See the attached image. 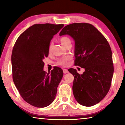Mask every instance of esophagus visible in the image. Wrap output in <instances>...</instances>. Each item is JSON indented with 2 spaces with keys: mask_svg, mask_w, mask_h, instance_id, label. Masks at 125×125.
Returning a JSON list of instances; mask_svg holds the SVG:
<instances>
[{
  "mask_svg": "<svg viewBox=\"0 0 125 125\" xmlns=\"http://www.w3.org/2000/svg\"><path fill=\"white\" fill-rule=\"evenodd\" d=\"M63 73H64V74L67 73L68 72V71L67 69H63Z\"/></svg>",
  "mask_w": 125,
  "mask_h": 125,
  "instance_id": "esophagus-1",
  "label": "esophagus"
}]
</instances>
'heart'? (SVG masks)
<instances>
[{
	"instance_id": "obj_1",
	"label": "heart",
	"mask_w": 125,
	"mask_h": 125,
	"mask_svg": "<svg viewBox=\"0 0 125 125\" xmlns=\"http://www.w3.org/2000/svg\"><path fill=\"white\" fill-rule=\"evenodd\" d=\"M60 41L61 43L62 44V45L64 46H66L68 43H71V40L69 39V37L67 36H63L60 38ZM52 45L51 43L49 45V47H48V52L50 53L52 51ZM70 57L69 56H66L64 57L61 58L57 61V64L58 65H60V66H65L67 64L68 61L69 60Z\"/></svg>"
}]
</instances>
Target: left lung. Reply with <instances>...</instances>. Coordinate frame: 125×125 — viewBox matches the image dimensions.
<instances>
[{
    "mask_svg": "<svg viewBox=\"0 0 125 125\" xmlns=\"http://www.w3.org/2000/svg\"><path fill=\"white\" fill-rule=\"evenodd\" d=\"M69 35L75 41L74 64L85 69L83 74L76 69L73 93L80 105L92 106L105 98L111 85L114 65L111 47L106 38L88 23H73L62 30L60 35Z\"/></svg>",
    "mask_w": 125,
    "mask_h": 125,
    "instance_id": "obj_1",
    "label": "left lung"
}]
</instances>
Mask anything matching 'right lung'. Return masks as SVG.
Here are the masks:
<instances>
[{
	"label": "right lung",
	"instance_id": "1",
	"mask_svg": "<svg viewBox=\"0 0 125 125\" xmlns=\"http://www.w3.org/2000/svg\"><path fill=\"white\" fill-rule=\"evenodd\" d=\"M63 24H34L17 39L11 54L12 79L22 99L33 106L45 107L54 100L63 75L55 67L43 71V59L48 56L51 40Z\"/></svg>",
	"mask_w": 125,
	"mask_h": 125
}]
</instances>
